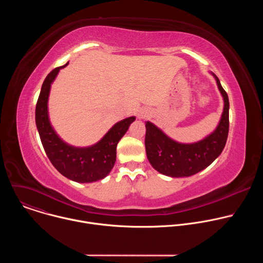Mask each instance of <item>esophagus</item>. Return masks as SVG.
Returning a JSON list of instances; mask_svg holds the SVG:
<instances>
[{
  "label": "esophagus",
  "mask_w": 263,
  "mask_h": 263,
  "mask_svg": "<svg viewBox=\"0 0 263 263\" xmlns=\"http://www.w3.org/2000/svg\"><path fill=\"white\" fill-rule=\"evenodd\" d=\"M149 116V112L147 110H141L138 114V119H146Z\"/></svg>",
  "instance_id": "esophagus-1"
}]
</instances>
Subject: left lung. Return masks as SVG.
Wrapping results in <instances>:
<instances>
[{"mask_svg": "<svg viewBox=\"0 0 263 263\" xmlns=\"http://www.w3.org/2000/svg\"><path fill=\"white\" fill-rule=\"evenodd\" d=\"M223 98V111L216 129L195 143H180L154 124L145 123V152L152 166L170 177H190L210 165L222 152L229 133V99L218 78L212 73Z\"/></svg>", "mask_w": 263, "mask_h": 263, "instance_id": "left-lung-1", "label": "left lung"}]
</instances>
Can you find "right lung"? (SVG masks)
Masks as SVG:
<instances>
[{
	"label": "right lung",
	"mask_w": 263,
	"mask_h": 263,
	"mask_svg": "<svg viewBox=\"0 0 263 263\" xmlns=\"http://www.w3.org/2000/svg\"><path fill=\"white\" fill-rule=\"evenodd\" d=\"M67 64L68 62L54 68L45 79L36 103V127L47 156L61 175L79 183L95 182L104 179L114 167L117 159V145L135 121V117L117 123L99 142L91 146L76 147L65 143L51 126L48 100L51 84L59 70Z\"/></svg>",
	"instance_id": "add662e5"
}]
</instances>
